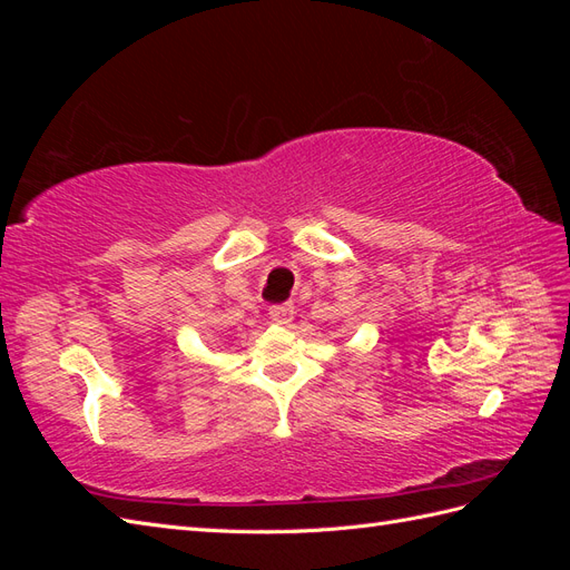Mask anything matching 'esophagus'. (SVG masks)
<instances>
[{
	"mask_svg": "<svg viewBox=\"0 0 570 570\" xmlns=\"http://www.w3.org/2000/svg\"><path fill=\"white\" fill-rule=\"evenodd\" d=\"M292 314H295V308H292V304H273L268 308V316L275 323H289Z\"/></svg>",
	"mask_w": 570,
	"mask_h": 570,
	"instance_id": "esophagus-1",
	"label": "esophagus"
}]
</instances>
